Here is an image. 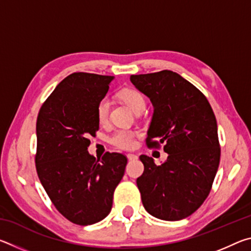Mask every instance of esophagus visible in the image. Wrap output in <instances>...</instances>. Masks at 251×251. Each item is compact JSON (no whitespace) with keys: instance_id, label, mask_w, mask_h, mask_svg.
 I'll list each match as a JSON object with an SVG mask.
<instances>
[{"instance_id":"obj_1","label":"esophagus","mask_w":251,"mask_h":251,"mask_svg":"<svg viewBox=\"0 0 251 251\" xmlns=\"http://www.w3.org/2000/svg\"><path fill=\"white\" fill-rule=\"evenodd\" d=\"M127 158H128V160H137L138 156L135 154H127Z\"/></svg>"}]
</instances>
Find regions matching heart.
<instances>
[{
  "mask_svg": "<svg viewBox=\"0 0 251 251\" xmlns=\"http://www.w3.org/2000/svg\"><path fill=\"white\" fill-rule=\"evenodd\" d=\"M121 99L134 110L135 113L144 110L146 106L145 97L141 92L135 88H124L121 92ZM110 108V100L108 97L100 99L96 105V116L100 124H105L108 120ZM139 135L138 131L130 129H116L109 136V143L120 150H131L136 146V137Z\"/></svg>",
  "mask_w": 251,
  "mask_h": 251,
  "instance_id": "obj_1",
  "label": "heart"
}]
</instances>
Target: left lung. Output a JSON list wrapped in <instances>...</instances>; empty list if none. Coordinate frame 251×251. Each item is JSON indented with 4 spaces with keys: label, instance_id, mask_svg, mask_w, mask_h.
I'll list each match as a JSON object with an SVG mask.
<instances>
[{
    "label": "left lung",
    "instance_id": "left-lung-1",
    "mask_svg": "<svg viewBox=\"0 0 251 251\" xmlns=\"http://www.w3.org/2000/svg\"><path fill=\"white\" fill-rule=\"evenodd\" d=\"M130 80L154 105L146 145H164L168 154L161 165L139 156L144 173L136 182L143 205L156 218L184 219L206 201L219 166L214 110L206 96L175 72L131 75Z\"/></svg>",
    "mask_w": 251,
    "mask_h": 251
}]
</instances>
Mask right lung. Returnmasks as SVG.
<instances>
[{
    "label": "right lung",
    "mask_w": 251,
    "mask_h": 251,
    "mask_svg": "<svg viewBox=\"0 0 251 251\" xmlns=\"http://www.w3.org/2000/svg\"><path fill=\"white\" fill-rule=\"evenodd\" d=\"M113 76L77 72L59 83L42 105L36 121L35 166L55 208L73 224L103 220L124 176L127 157L88 154L90 136L100 128L96 105L108 92Z\"/></svg>",
    "instance_id": "obj_1"
}]
</instances>
